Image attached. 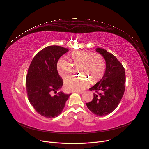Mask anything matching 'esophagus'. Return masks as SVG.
<instances>
[{"label":"esophagus","instance_id":"obj_1","mask_svg":"<svg viewBox=\"0 0 149 149\" xmlns=\"http://www.w3.org/2000/svg\"><path fill=\"white\" fill-rule=\"evenodd\" d=\"M76 93H78V94H82L83 93V91H76Z\"/></svg>","mask_w":149,"mask_h":149}]
</instances>
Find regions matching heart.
Here are the masks:
<instances>
[{"label":"heart","mask_w":149,"mask_h":149,"mask_svg":"<svg viewBox=\"0 0 149 149\" xmlns=\"http://www.w3.org/2000/svg\"><path fill=\"white\" fill-rule=\"evenodd\" d=\"M71 62L61 58L57 63V70L63 79L69 78L73 72V67L78 68V72L88 78H72L65 81V87L70 91H81L87 88L91 81L94 83L99 80L104 74L105 60L99 53H93L86 50H77L71 53Z\"/></svg>","instance_id":"obj_1"}]
</instances>
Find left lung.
Returning a JSON list of instances; mask_svg holds the SVG:
<instances>
[{
    "mask_svg": "<svg viewBox=\"0 0 149 149\" xmlns=\"http://www.w3.org/2000/svg\"><path fill=\"white\" fill-rule=\"evenodd\" d=\"M96 51L105 59L106 71L102 78L90 88L94 91V97L86 105L94 115L104 116L112 112L123 98L125 73L123 65L113 54L101 48H97Z\"/></svg>",
    "mask_w": 149,
    "mask_h": 149,
    "instance_id": "obj_1",
    "label": "left lung"
}]
</instances>
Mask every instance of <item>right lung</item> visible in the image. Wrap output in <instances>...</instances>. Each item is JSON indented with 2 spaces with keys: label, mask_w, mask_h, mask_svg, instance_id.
Segmentation results:
<instances>
[{
  "label": "right lung",
  "mask_w": 149,
  "mask_h": 149,
  "mask_svg": "<svg viewBox=\"0 0 149 149\" xmlns=\"http://www.w3.org/2000/svg\"><path fill=\"white\" fill-rule=\"evenodd\" d=\"M59 46H47L36 54L29 68L26 88L29 100L36 111L44 117L54 118L62 112L71 94L57 90L63 86L57 63L68 51ZM53 91L56 94L52 96Z\"/></svg>",
  "instance_id": "right-lung-1"
}]
</instances>
